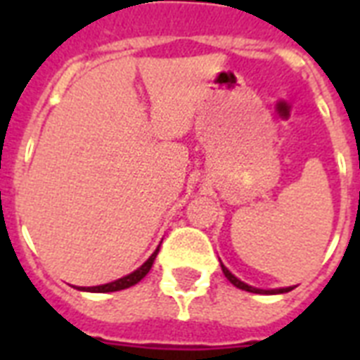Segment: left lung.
<instances>
[{
    "label": "left lung",
    "mask_w": 360,
    "mask_h": 360,
    "mask_svg": "<svg viewBox=\"0 0 360 360\" xmlns=\"http://www.w3.org/2000/svg\"><path fill=\"white\" fill-rule=\"evenodd\" d=\"M222 273H224V276L228 280H230L231 284L236 285V288H239V290H245V291H250V293H269V295H274V293H288V291H291L293 288H280V290H257V288H252V285L245 284V282H240L237 276H233V274L228 271V269L222 265Z\"/></svg>",
    "instance_id": "8db88e82"
}]
</instances>
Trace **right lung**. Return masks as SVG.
Masks as SVG:
<instances>
[{
	"instance_id": "right-lung-1",
	"label": "right lung",
	"mask_w": 360,
	"mask_h": 360,
	"mask_svg": "<svg viewBox=\"0 0 360 360\" xmlns=\"http://www.w3.org/2000/svg\"><path fill=\"white\" fill-rule=\"evenodd\" d=\"M158 254V248L151 254V257L147 259L143 265H141L140 269H136L134 273L127 274V276H123V278L115 280V282H110V284H104V285H93V288H78V290L82 291H97V293H106V291H120V290H127V288H130V285L138 284L143 276H146L147 273H149V269L153 267V262H155V257H157Z\"/></svg>"
}]
</instances>
